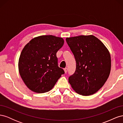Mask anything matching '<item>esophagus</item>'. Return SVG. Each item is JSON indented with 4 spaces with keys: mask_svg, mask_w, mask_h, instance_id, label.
Here are the masks:
<instances>
[{
    "mask_svg": "<svg viewBox=\"0 0 123 123\" xmlns=\"http://www.w3.org/2000/svg\"><path fill=\"white\" fill-rule=\"evenodd\" d=\"M64 71H65V73H67V71H68V68H65L64 69Z\"/></svg>",
    "mask_w": 123,
    "mask_h": 123,
    "instance_id": "obj_1",
    "label": "esophagus"
}]
</instances>
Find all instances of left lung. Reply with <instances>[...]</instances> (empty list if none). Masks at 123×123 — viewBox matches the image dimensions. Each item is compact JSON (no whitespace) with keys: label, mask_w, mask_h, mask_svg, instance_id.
Here are the masks:
<instances>
[{"label":"left lung","mask_w":123,"mask_h":123,"mask_svg":"<svg viewBox=\"0 0 123 123\" xmlns=\"http://www.w3.org/2000/svg\"><path fill=\"white\" fill-rule=\"evenodd\" d=\"M76 61V70L69 82L77 93L87 96L101 88L111 70L109 52L93 35H80L66 38Z\"/></svg>","instance_id":"left-lung-1"}]
</instances>
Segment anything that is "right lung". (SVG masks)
<instances>
[{
	"mask_svg": "<svg viewBox=\"0 0 123 123\" xmlns=\"http://www.w3.org/2000/svg\"><path fill=\"white\" fill-rule=\"evenodd\" d=\"M64 40L53 35H43L30 41L21 51L18 69L25 84L33 92L44 93L52 89L65 73L58 66L57 52Z\"/></svg>",
	"mask_w": 123,
	"mask_h": 123,
	"instance_id": "add662e5",
	"label": "right lung"
}]
</instances>
